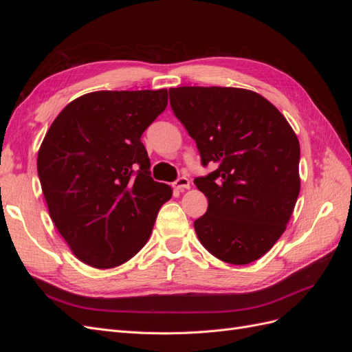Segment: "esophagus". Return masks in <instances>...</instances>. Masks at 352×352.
Masks as SVG:
<instances>
[{
	"label": "esophagus",
	"instance_id": "1",
	"mask_svg": "<svg viewBox=\"0 0 352 352\" xmlns=\"http://www.w3.org/2000/svg\"><path fill=\"white\" fill-rule=\"evenodd\" d=\"M173 188H175V189H177V190H185V189H189V188H190L189 179H188V177H185V176L176 179L175 182H173Z\"/></svg>",
	"mask_w": 352,
	"mask_h": 352
}]
</instances>
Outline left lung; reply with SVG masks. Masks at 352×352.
Returning a JSON list of instances; mask_svg holds the SVG:
<instances>
[{"instance_id": "1", "label": "left lung", "mask_w": 352, "mask_h": 352, "mask_svg": "<svg viewBox=\"0 0 352 352\" xmlns=\"http://www.w3.org/2000/svg\"><path fill=\"white\" fill-rule=\"evenodd\" d=\"M170 105L214 172L194 184L208 199L194 221L219 260L250 264L286 229L300 194V142L282 113L241 88H170Z\"/></svg>"}]
</instances>
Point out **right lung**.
Segmentation results:
<instances>
[{"instance_id": "1", "label": "right lung", "mask_w": 352, "mask_h": 352, "mask_svg": "<svg viewBox=\"0 0 352 352\" xmlns=\"http://www.w3.org/2000/svg\"><path fill=\"white\" fill-rule=\"evenodd\" d=\"M167 107V89L98 91L67 104L38 153L50 216L76 257L117 267L151 236L172 188L150 176L141 136Z\"/></svg>"}]
</instances>
